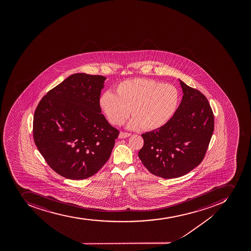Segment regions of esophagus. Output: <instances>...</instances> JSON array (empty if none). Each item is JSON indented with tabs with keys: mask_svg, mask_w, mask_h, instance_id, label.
I'll list each match as a JSON object with an SVG mask.
<instances>
[{
	"mask_svg": "<svg viewBox=\"0 0 251 251\" xmlns=\"http://www.w3.org/2000/svg\"><path fill=\"white\" fill-rule=\"evenodd\" d=\"M130 135H131L130 133H126V132H123V131H121L120 135H119V138H120V139H125V138L128 137Z\"/></svg>",
	"mask_w": 251,
	"mask_h": 251,
	"instance_id": "34e87169",
	"label": "esophagus"
}]
</instances>
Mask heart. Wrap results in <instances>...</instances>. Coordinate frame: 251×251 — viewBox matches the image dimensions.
Masks as SVG:
<instances>
[{"instance_id":"obj_1","label":"heart","mask_w":251,"mask_h":251,"mask_svg":"<svg viewBox=\"0 0 251 251\" xmlns=\"http://www.w3.org/2000/svg\"><path fill=\"white\" fill-rule=\"evenodd\" d=\"M180 92L173 85L147 78H133L116 86V94L105 91L100 106L110 123L121 125L131 114L129 128H161L171 121L180 105Z\"/></svg>"}]
</instances>
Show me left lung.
<instances>
[{"label":"left lung","instance_id":"8db88e82","mask_svg":"<svg viewBox=\"0 0 251 251\" xmlns=\"http://www.w3.org/2000/svg\"><path fill=\"white\" fill-rule=\"evenodd\" d=\"M183 97L171 121L157 130L142 134L139 158L153 175L180 177L204 159L214 128L208 100L198 90L179 79Z\"/></svg>","mask_w":251,"mask_h":251}]
</instances>
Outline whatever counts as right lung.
<instances>
[{"label": "right lung", "instance_id": "obj_1", "mask_svg": "<svg viewBox=\"0 0 251 251\" xmlns=\"http://www.w3.org/2000/svg\"><path fill=\"white\" fill-rule=\"evenodd\" d=\"M106 78L74 74L42 98L33 140L53 171L71 180L95 175L110 158L119 131L101 113Z\"/></svg>", "mask_w": 251, "mask_h": 251}]
</instances>
